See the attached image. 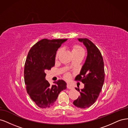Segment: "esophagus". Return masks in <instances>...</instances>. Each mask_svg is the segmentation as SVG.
I'll return each instance as SVG.
<instances>
[{
	"instance_id": "1",
	"label": "esophagus",
	"mask_w": 128,
	"mask_h": 128,
	"mask_svg": "<svg viewBox=\"0 0 128 128\" xmlns=\"http://www.w3.org/2000/svg\"><path fill=\"white\" fill-rule=\"evenodd\" d=\"M67 88H69V89H72V88H74L73 86H72V85H71V84H67Z\"/></svg>"
}]
</instances>
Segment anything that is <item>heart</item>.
<instances>
[{"label": "heart", "mask_w": 128, "mask_h": 128, "mask_svg": "<svg viewBox=\"0 0 128 128\" xmlns=\"http://www.w3.org/2000/svg\"><path fill=\"white\" fill-rule=\"evenodd\" d=\"M61 50H58V51L56 53V58H57L58 56H59V54L61 52ZM72 53L73 56H75V55H79V54H84V49L80 47V46L78 45H75L72 48ZM69 75H67V77H68Z\"/></svg>", "instance_id": "1"}]
</instances>
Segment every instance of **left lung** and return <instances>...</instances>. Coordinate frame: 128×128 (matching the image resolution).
<instances>
[{
	"label": "left lung",
	"mask_w": 128,
	"mask_h": 128,
	"mask_svg": "<svg viewBox=\"0 0 128 128\" xmlns=\"http://www.w3.org/2000/svg\"><path fill=\"white\" fill-rule=\"evenodd\" d=\"M87 50V57L80 74L75 80L84 84L83 88H75L80 96L73 104L80 108L90 107L97 99L101 92L104 80V64L102 56L97 47L87 38H78Z\"/></svg>",
	"instance_id": "1"
}]
</instances>
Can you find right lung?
<instances>
[{"instance_id": "1", "label": "right lung", "mask_w": 128, "mask_h": 128, "mask_svg": "<svg viewBox=\"0 0 128 128\" xmlns=\"http://www.w3.org/2000/svg\"><path fill=\"white\" fill-rule=\"evenodd\" d=\"M67 40L42 39L31 48L27 56L24 70L26 89L40 108L53 106L60 92L67 88L66 83L62 80L50 86L45 72L54 66L57 50Z\"/></svg>"}]
</instances>
